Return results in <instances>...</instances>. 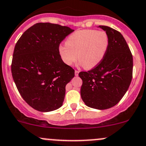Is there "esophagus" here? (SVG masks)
Listing matches in <instances>:
<instances>
[{
    "instance_id": "obj_1",
    "label": "esophagus",
    "mask_w": 146,
    "mask_h": 146,
    "mask_svg": "<svg viewBox=\"0 0 146 146\" xmlns=\"http://www.w3.org/2000/svg\"><path fill=\"white\" fill-rule=\"evenodd\" d=\"M78 73H79V70H75V75H76V76H78Z\"/></svg>"
}]
</instances>
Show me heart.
I'll list each match as a JSON object with an SVG mask.
<instances>
[{"label":"heart","mask_w":146,"mask_h":146,"mask_svg":"<svg viewBox=\"0 0 146 146\" xmlns=\"http://www.w3.org/2000/svg\"><path fill=\"white\" fill-rule=\"evenodd\" d=\"M66 43L58 48L62 61L67 65H72L78 59L84 68L91 69L105 57L110 39L106 32L86 29L70 35Z\"/></svg>","instance_id":"b5f03b06"}]
</instances>
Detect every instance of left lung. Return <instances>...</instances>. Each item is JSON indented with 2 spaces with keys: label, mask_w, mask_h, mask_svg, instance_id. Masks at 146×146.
I'll use <instances>...</instances> for the list:
<instances>
[{
  "label": "left lung",
  "mask_w": 146,
  "mask_h": 146,
  "mask_svg": "<svg viewBox=\"0 0 146 146\" xmlns=\"http://www.w3.org/2000/svg\"><path fill=\"white\" fill-rule=\"evenodd\" d=\"M99 27L108 35L109 48L98 65L79 73L82 80L80 94L86 106L106 110L115 106L127 91L132 78L133 58L121 33L105 25Z\"/></svg>",
  "instance_id": "left-lung-1"
}]
</instances>
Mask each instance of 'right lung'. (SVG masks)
I'll return each instance as SVG.
<instances>
[{
    "label": "right lung",
    "instance_id": "obj_1",
    "mask_svg": "<svg viewBox=\"0 0 146 146\" xmlns=\"http://www.w3.org/2000/svg\"><path fill=\"white\" fill-rule=\"evenodd\" d=\"M73 31L59 24L38 23L24 32L15 45L13 80L23 100L37 111L62 107L66 85L75 76V70L62 61L58 48Z\"/></svg>",
    "mask_w": 146,
    "mask_h": 146
}]
</instances>
